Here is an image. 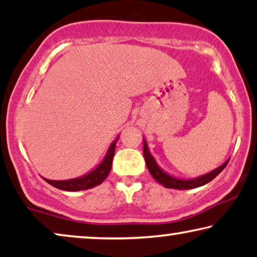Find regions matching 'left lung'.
Masks as SVG:
<instances>
[{"instance_id": "1", "label": "left lung", "mask_w": 257, "mask_h": 257, "mask_svg": "<svg viewBox=\"0 0 257 257\" xmlns=\"http://www.w3.org/2000/svg\"><path fill=\"white\" fill-rule=\"evenodd\" d=\"M143 155H144V160H146L147 168L151 173V176H153L154 178L156 179L158 183L162 184L164 187H168V189H176V190H190V189H196V187L205 185V184L211 182L212 179H214L215 177L226 168V165L228 164V161H226L225 163L220 165L219 168H216L211 172L206 173V175H202L191 179H183V178H178V177L170 175V173L164 171V170L157 164L156 160H155L154 156L150 153L146 139H143Z\"/></svg>"}]
</instances>
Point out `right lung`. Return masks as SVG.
Returning <instances> with one entry per match:
<instances>
[{
    "label": "right lung",
    "mask_w": 257,
    "mask_h": 257,
    "mask_svg": "<svg viewBox=\"0 0 257 257\" xmlns=\"http://www.w3.org/2000/svg\"><path fill=\"white\" fill-rule=\"evenodd\" d=\"M118 137H120V135H118L116 139L110 143V146L107 150V154L104 155L103 160L101 161V163L97 164L95 168L91 170L88 173H86V175L78 177V178L67 179V180H51V179H45V180L49 184H51L52 186L64 191L88 190L96 185H100V184L107 178V176L109 175L110 172L111 162H113V157L115 153V146H116Z\"/></svg>",
    "instance_id": "right-lung-1"
}]
</instances>
